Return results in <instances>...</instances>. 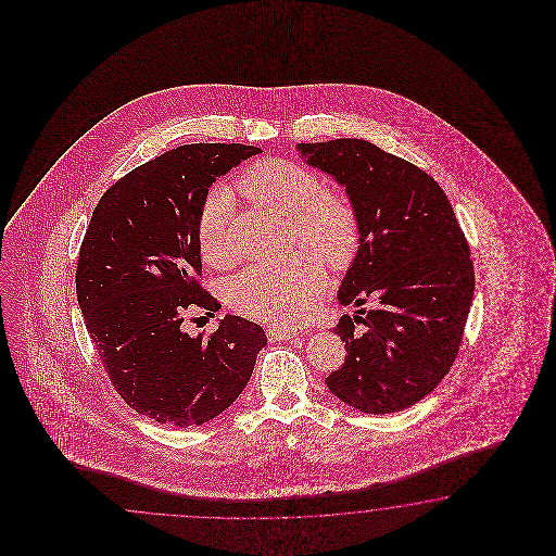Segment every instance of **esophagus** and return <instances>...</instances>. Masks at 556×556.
Here are the masks:
<instances>
[{
  "mask_svg": "<svg viewBox=\"0 0 556 556\" xmlns=\"http://www.w3.org/2000/svg\"><path fill=\"white\" fill-rule=\"evenodd\" d=\"M266 333H268V340H270V342H280V340L295 338L300 331L290 330V328H280V326H278V328H268Z\"/></svg>",
  "mask_w": 556,
  "mask_h": 556,
  "instance_id": "obj_1",
  "label": "esophagus"
}]
</instances>
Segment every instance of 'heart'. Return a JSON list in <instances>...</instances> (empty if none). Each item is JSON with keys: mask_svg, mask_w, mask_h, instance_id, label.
<instances>
[{"mask_svg": "<svg viewBox=\"0 0 556 556\" xmlns=\"http://www.w3.org/2000/svg\"><path fill=\"white\" fill-rule=\"evenodd\" d=\"M238 190L288 223V242L318 255L330 268L350 266L359 249V223L354 204L340 192L324 187L312 168L266 159L238 178ZM230 199L225 190L211 192L197 218V244L202 261L214 268L230 262L228 242ZM306 252L286 261L250 266L226 288V300L238 314L276 326H300L314 316L326 292L321 264Z\"/></svg>", "mask_w": 556, "mask_h": 556, "instance_id": "heart-1", "label": "heart"}]
</instances>
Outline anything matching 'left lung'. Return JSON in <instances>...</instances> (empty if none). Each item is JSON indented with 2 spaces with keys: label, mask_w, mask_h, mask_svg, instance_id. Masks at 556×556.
<instances>
[{
  "label": "left lung",
  "mask_w": 556,
  "mask_h": 556,
  "mask_svg": "<svg viewBox=\"0 0 556 556\" xmlns=\"http://www.w3.org/2000/svg\"><path fill=\"white\" fill-rule=\"evenodd\" d=\"M295 149L342 185L359 223V249L338 290V302L357 309L333 328L348 355L326 383L364 414L407 409L438 388L462 345L475 292L462 226L426 170L374 142ZM367 301L375 307L362 308Z\"/></svg>",
  "instance_id": "obj_1"
}]
</instances>
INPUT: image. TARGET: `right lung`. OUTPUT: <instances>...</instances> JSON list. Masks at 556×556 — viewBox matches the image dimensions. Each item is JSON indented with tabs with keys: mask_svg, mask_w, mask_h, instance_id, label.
Returning <instances> with one entry per match:
<instances>
[{
	"mask_svg": "<svg viewBox=\"0 0 556 556\" xmlns=\"http://www.w3.org/2000/svg\"><path fill=\"white\" fill-rule=\"evenodd\" d=\"M258 153L238 142L177 147L106 190L85 232L75 274L85 326L118 395L159 424L202 426L223 414L268 342L240 316L211 336L182 330L189 309L220 307L199 282L201 204L216 178Z\"/></svg>",
	"mask_w": 556,
	"mask_h": 556,
	"instance_id": "1",
	"label": "right lung"
}]
</instances>
